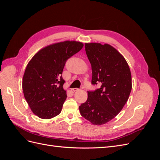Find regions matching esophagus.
<instances>
[{"mask_svg": "<svg viewBox=\"0 0 160 160\" xmlns=\"http://www.w3.org/2000/svg\"><path fill=\"white\" fill-rule=\"evenodd\" d=\"M79 91V89H77V88H72V89H71L72 93H75V91Z\"/></svg>", "mask_w": 160, "mask_h": 160, "instance_id": "obj_1", "label": "esophagus"}]
</instances>
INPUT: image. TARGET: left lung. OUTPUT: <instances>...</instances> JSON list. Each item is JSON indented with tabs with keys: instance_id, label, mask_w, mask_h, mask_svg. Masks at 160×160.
Returning <instances> with one entry per match:
<instances>
[{
	"instance_id": "1",
	"label": "left lung",
	"mask_w": 160,
	"mask_h": 160,
	"mask_svg": "<svg viewBox=\"0 0 160 160\" xmlns=\"http://www.w3.org/2000/svg\"><path fill=\"white\" fill-rule=\"evenodd\" d=\"M91 65L92 85L100 88L88 91V98L79 106L82 117L96 125L109 122L128 100L132 90V75L125 58L108 44L85 43Z\"/></svg>"
}]
</instances>
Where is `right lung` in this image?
Here are the masks:
<instances>
[{
  "instance_id": "add662e5",
  "label": "right lung",
  "mask_w": 160,
  "mask_h": 160,
  "mask_svg": "<svg viewBox=\"0 0 160 160\" xmlns=\"http://www.w3.org/2000/svg\"><path fill=\"white\" fill-rule=\"evenodd\" d=\"M83 47L81 42L66 41L41 49L28 62L22 79L25 98L31 111L41 119L59 115L67 98L62 72L67 59Z\"/></svg>"
}]
</instances>
